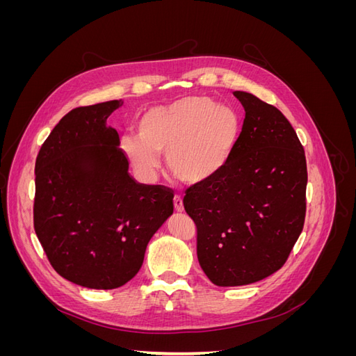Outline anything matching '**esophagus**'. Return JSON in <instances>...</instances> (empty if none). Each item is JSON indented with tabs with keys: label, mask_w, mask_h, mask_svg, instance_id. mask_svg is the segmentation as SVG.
Segmentation results:
<instances>
[{
	"label": "esophagus",
	"mask_w": 356,
	"mask_h": 356,
	"mask_svg": "<svg viewBox=\"0 0 356 356\" xmlns=\"http://www.w3.org/2000/svg\"><path fill=\"white\" fill-rule=\"evenodd\" d=\"M174 207H175V211L177 212H182L184 211V203H182V199L179 196H175L174 197Z\"/></svg>",
	"instance_id": "34e87169"
}]
</instances>
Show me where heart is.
<instances>
[{"label":"heart","mask_w":356,"mask_h":356,"mask_svg":"<svg viewBox=\"0 0 356 356\" xmlns=\"http://www.w3.org/2000/svg\"><path fill=\"white\" fill-rule=\"evenodd\" d=\"M239 131V115L230 106L207 96H187L145 110L138 120V135H124L122 148L145 179L156 175L159 153H165L168 169L179 181L203 184L227 165Z\"/></svg>","instance_id":"heart-1"}]
</instances>
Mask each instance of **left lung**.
<instances>
[{
	"label": "left lung",
	"mask_w": 356,
	"mask_h": 356,
	"mask_svg": "<svg viewBox=\"0 0 356 356\" xmlns=\"http://www.w3.org/2000/svg\"><path fill=\"white\" fill-rule=\"evenodd\" d=\"M242 132L217 177L188 188L202 270L218 286L261 281L284 266L303 230L307 168L286 117L248 92Z\"/></svg>",
	"instance_id": "1"
}]
</instances>
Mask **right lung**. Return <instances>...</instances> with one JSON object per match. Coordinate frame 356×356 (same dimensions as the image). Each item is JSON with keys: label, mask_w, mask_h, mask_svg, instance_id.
<instances>
[{"label": "right lung", "mask_w": 356, "mask_h": 356, "mask_svg": "<svg viewBox=\"0 0 356 356\" xmlns=\"http://www.w3.org/2000/svg\"><path fill=\"white\" fill-rule=\"evenodd\" d=\"M122 99L80 106L60 118L35 161L34 229L67 281L114 289L139 272L147 245L174 213V193L129 175L106 118Z\"/></svg>", "instance_id": "1"}]
</instances>
